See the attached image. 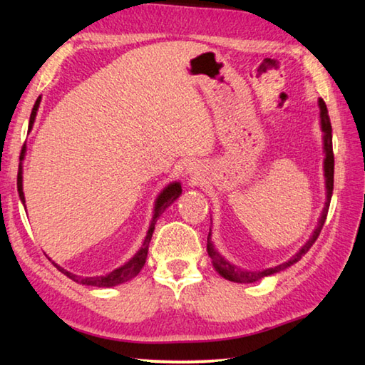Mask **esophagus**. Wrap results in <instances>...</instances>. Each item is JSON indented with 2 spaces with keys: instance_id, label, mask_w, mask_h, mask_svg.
<instances>
[{
  "instance_id": "obj_1",
  "label": "esophagus",
  "mask_w": 365,
  "mask_h": 365,
  "mask_svg": "<svg viewBox=\"0 0 365 365\" xmlns=\"http://www.w3.org/2000/svg\"><path fill=\"white\" fill-rule=\"evenodd\" d=\"M188 174H190V177L193 178V180H197V178H201L200 177V174H197V169L196 168H191V169H188Z\"/></svg>"
}]
</instances>
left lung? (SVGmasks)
Returning <instances> with one entry per match:
<instances>
[{
    "mask_svg": "<svg viewBox=\"0 0 365 365\" xmlns=\"http://www.w3.org/2000/svg\"><path fill=\"white\" fill-rule=\"evenodd\" d=\"M319 109H320V128L324 132V177H325V205L322 209V214H320V219L317 222V227L314 228V232L311 237H309L307 242L301 246L299 251L293 255L288 259L287 262H282L275 267H269L264 270H246V269H240L238 265L230 264L227 259L220 255V252L214 248L212 240H211V230H209L207 235V255L211 257L214 269L219 272V274L224 277V279L230 280V282H237V283H255L257 280L264 279V277L274 275L277 272H282L288 267H292L293 264H296L299 259L306 255V252L311 250V246L316 243V240L319 238L320 230L325 224L327 219V212H329L330 207V200H331V193H333V169H335V159H333V145H331V123H330V117H329V110H327V106L322 98H319Z\"/></svg>",
    "mask_w": 365,
    "mask_h": 365,
    "instance_id": "8db88e82",
    "label": "left lung"
}]
</instances>
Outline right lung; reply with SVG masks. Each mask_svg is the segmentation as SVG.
I'll return each mask as SVG.
<instances>
[{
    "instance_id": "add662e5",
    "label": "right lung",
    "mask_w": 365,
    "mask_h": 365,
    "mask_svg": "<svg viewBox=\"0 0 365 365\" xmlns=\"http://www.w3.org/2000/svg\"><path fill=\"white\" fill-rule=\"evenodd\" d=\"M40 101H41V96L36 98V101L34 104V109H32V114H30V120H29V132L32 130L34 127V122H35V117H36V110L40 108ZM26 145L22 148V153H21V160L26 158ZM17 191H19V197L22 201V205L26 206V196H24V188H22V163L19 165V172H17ZM182 195V185L180 182H172L169 183L168 187H165L160 193L158 195L156 201H154V211H153V219H151V224L150 228H148L146 232V237H145V242L141 245V248L135 252V256L132 259H128V261L120 265V267L114 269L113 272H109L106 275H96V277H80L72 274V272L66 270L58 265L54 261H49L53 262L54 267H56L59 272H63L64 275L69 277L71 280L80 283V285H86V287H98V288H110V287H115V285H120V283H125L128 280H132L133 277L138 275V272L143 267L145 262H146V256H148V248H150V242H151V237H153V232H154V225H156L158 219L160 217V214H163L165 209H168L172 202H174L178 196Z\"/></svg>"
}]
</instances>
